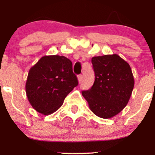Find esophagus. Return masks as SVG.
I'll return each mask as SVG.
<instances>
[{
  "label": "esophagus",
  "instance_id": "esophagus-1",
  "mask_svg": "<svg viewBox=\"0 0 155 155\" xmlns=\"http://www.w3.org/2000/svg\"><path fill=\"white\" fill-rule=\"evenodd\" d=\"M81 80H82V75L78 76V81H79V83L81 82Z\"/></svg>",
  "mask_w": 155,
  "mask_h": 155
}]
</instances>
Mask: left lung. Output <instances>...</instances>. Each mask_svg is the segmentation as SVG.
Returning a JSON list of instances; mask_svg holds the SVG:
<instances>
[{
    "label": "left lung",
    "instance_id": "left-lung-1",
    "mask_svg": "<svg viewBox=\"0 0 155 155\" xmlns=\"http://www.w3.org/2000/svg\"><path fill=\"white\" fill-rule=\"evenodd\" d=\"M95 74L92 88L82 91L89 108L96 116L109 119L127 106L134 87V77L128 63L117 54L93 57Z\"/></svg>",
    "mask_w": 155,
    "mask_h": 155
}]
</instances>
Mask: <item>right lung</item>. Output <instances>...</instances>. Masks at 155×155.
Segmentation results:
<instances>
[{
    "label": "right lung",
    "mask_w": 155,
    "mask_h": 155,
    "mask_svg": "<svg viewBox=\"0 0 155 155\" xmlns=\"http://www.w3.org/2000/svg\"><path fill=\"white\" fill-rule=\"evenodd\" d=\"M78 85L70 60L60 55H45L32 66L25 84L28 101L44 115L53 114Z\"/></svg>",
    "instance_id": "right-lung-1"
}]
</instances>
